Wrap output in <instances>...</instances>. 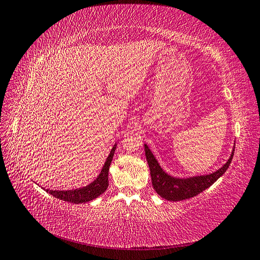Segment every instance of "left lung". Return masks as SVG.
Returning a JSON list of instances; mask_svg holds the SVG:
<instances>
[{
  "label": "left lung",
  "instance_id": "1",
  "mask_svg": "<svg viewBox=\"0 0 260 260\" xmlns=\"http://www.w3.org/2000/svg\"><path fill=\"white\" fill-rule=\"evenodd\" d=\"M144 150L146 161L151 171V179L154 190L165 200L175 202L198 196L199 193L203 192L209 186H211L220 176H222L225 171L228 170L231 161H233L235 146L228 161L215 172L206 175L190 176V178H175V176L168 174L161 168V165L158 164L157 159L153 155L152 151L146 144H144Z\"/></svg>",
  "mask_w": 260,
  "mask_h": 260
}]
</instances>
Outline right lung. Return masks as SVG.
Segmentation results:
<instances>
[{
	"instance_id": "obj_1",
	"label": "right lung",
	"mask_w": 260,
	"mask_h": 260,
	"mask_svg": "<svg viewBox=\"0 0 260 260\" xmlns=\"http://www.w3.org/2000/svg\"><path fill=\"white\" fill-rule=\"evenodd\" d=\"M115 150H116V144L113 146L108 157L106 158V162H105L101 173H99L96 180L92 181L91 183L75 190H62V191L61 190L53 191L49 189H45V190L48 193H50V194L53 196L54 198L59 199V200L76 203V204L85 203L98 198L102 193L106 191V189L108 187V171H109L110 163H112Z\"/></svg>"
}]
</instances>
